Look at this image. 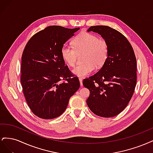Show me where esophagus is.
<instances>
[{"mask_svg":"<svg viewBox=\"0 0 153 153\" xmlns=\"http://www.w3.org/2000/svg\"><path fill=\"white\" fill-rule=\"evenodd\" d=\"M79 81H80V86H83V84H82V82H83V80H82V78H79Z\"/></svg>","mask_w":153,"mask_h":153,"instance_id":"34e87169","label":"esophagus"}]
</instances>
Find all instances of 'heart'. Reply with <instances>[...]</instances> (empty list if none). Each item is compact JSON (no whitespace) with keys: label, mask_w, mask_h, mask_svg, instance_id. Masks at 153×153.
<instances>
[{"label":"heart","mask_w":153,"mask_h":153,"mask_svg":"<svg viewBox=\"0 0 153 153\" xmlns=\"http://www.w3.org/2000/svg\"><path fill=\"white\" fill-rule=\"evenodd\" d=\"M73 48L64 45L61 55L64 62L69 66H74L77 54L84 52L82 60L84 62L71 71L78 77H85L93 72L96 66L100 68L104 65L108 54V47L106 41L98 38L96 35L87 32H82L73 40Z\"/></svg>","instance_id":"1"}]
</instances>
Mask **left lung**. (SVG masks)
<instances>
[{
	"mask_svg": "<svg viewBox=\"0 0 153 153\" xmlns=\"http://www.w3.org/2000/svg\"><path fill=\"white\" fill-rule=\"evenodd\" d=\"M106 41L108 57L94 75L83 81L90 91L87 100L89 109L103 117H112L126 107L137 84V60L131 45L121 32L108 26L89 27Z\"/></svg>",
	"mask_w": 153,
	"mask_h": 153,
	"instance_id": "obj_1",
	"label": "left lung"
}]
</instances>
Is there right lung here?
Masks as SVG:
<instances>
[{"instance_id": "right-lung-1", "label": "right lung", "mask_w": 153, "mask_h": 153, "mask_svg": "<svg viewBox=\"0 0 153 153\" xmlns=\"http://www.w3.org/2000/svg\"><path fill=\"white\" fill-rule=\"evenodd\" d=\"M79 29L50 26L32 36L25 46L21 84L29 108L39 118L60 116L79 89V80L73 77L61 55L64 44ZM63 79L66 82H61Z\"/></svg>"}]
</instances>
